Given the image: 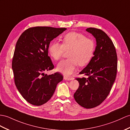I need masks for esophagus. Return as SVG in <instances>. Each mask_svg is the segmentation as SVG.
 <instances>
[{
	"label": "esophagus",
	"mask_w": 130,
	"mask_h": 130,
	"mask_svg": "<svg viewBox=\"0 0 130 130\" xmlns=\"http://www.w3.org/2000/svg\"><path fill=\"white\" fill-rule=\"evenodd\" d=\"M72 79V78L71 77H66V76H64V79L66 80H71Z\"/></svg>",
	"instance_id": "1"
}]
</instances>
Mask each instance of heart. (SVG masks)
Wrapping results in <instances>:
<instances>
[{
	"instance_id": "heart-1",
	"label": "heart",
	"mask_w": 130,
	"mask_h": 130,
	"mask_svg": "<svg viewBox=\"0 0 130 130\" xmlns=\"http://www.w3.org/2000/svg\"><path fill=\"white\" fill-rule=\"evenodd\" d=\"M48 51L56 61L61 59L65 51L68 52L69 59L60 62L57 66L58 71L66 76H69L75 71L78 65L84 66L90 62L95 51L94 41L84 35L71 32L63 37L62 43L53 42Z\"/></svg>"
}]
</instances>
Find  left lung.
<instances>
[{"instance_id":"8db88e82","label":"left lung","mask_w":130,"mask_h":130,"mask_svg":"<svg viewBox=\"0 0 130 130\" xmlns=\"http://www.w3.org/2000/svg\"><path fill=\"white\" fill-rule=\"evenodd\" d=\"M95 37L96 47L89 64L80 73L87 77L77 78L79 83L74 98L86 109L99 106L109 94L114 83L118 68V57L114 45L107 34L94 27L86 29Z\"/></svg>"}]
</instances>
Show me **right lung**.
Listing matches in <instances>:
<instances>
[{
  "label": "right lung",
  "mask_w": 130,
  "mask_h": 130,
  "mask_svg": "<svg viewBox=\"0 0 130 130\" xmlns=\"http://www.w3.org/2000/svg\"><path fill=\"white\" fill-rule=\"evenodd\" d=\"M66 28L36 26L27 28L19 38L12 61L14 82L28 103L36 106L45 104L54 94L63 77L58 72L47 75L54 65L48 55L51 41Z\"/></svg>",
  "instance_id": "right-lung-1"
}]
</instances>
